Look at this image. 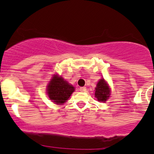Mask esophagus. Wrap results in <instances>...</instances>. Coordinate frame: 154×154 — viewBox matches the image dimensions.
Listing matches in <instances>:
<instances>
[{"label":"esophagus","instance_id":"esophagus-1","mask_svg":"<svg viewBox=\"0 0 154 154\" xmlns=\"http://www.w3.org/2000/svg\"><path fill=\"white\" fill-rule=\"evenodd\" d=\"M79 90L81 91L82 92H84V91H86V88L85 87H82V88H80Z\"/></svg>","mask_w":154,"mask_h":154}]
</instances>
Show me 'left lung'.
<instances>
[{
    "instance_id": "8db88e82",
    "label": "left lung",
    "mask_w": 154,
    "mask_h": 154,
    "mask_svg": "<svg viewBox=\"0 0 154 154\" xmlns=\"http://www.w3.org/2000/svg\"><path fill=\"white\" fill-rule=\"evenodd\" d=\"M94 95L98 101L106 102L107 99H109V95H110V89L106 82L103 79H101L97 84Z\"/></svg>"
}]
</instances>
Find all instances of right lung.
I'll use <instances>...</instances> for the list:
<instances>
[{"instance_id":"1","label":"right lung","mask_w":154,"mask_h":154,"mask_svg":"<svg viewBox=\"0 0 154 154\" xmlns=\"http://www.w3.org/2000/svg\"><path fill=\"white\" fill-rule=\"evenodd\" d=\"M75 88L61 76L54 75L47 88L49 98L56 104H63L69 99Z\"/></svg>"}]
</instances>
